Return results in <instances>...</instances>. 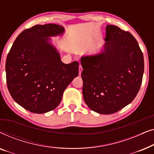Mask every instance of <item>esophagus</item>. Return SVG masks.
<instances>
[{
	"label": "esophagus",
	"instance_id": "1",
	"mask_svg": "<svg viewBox=\"0 0 154 154\" xmlns=\"http://www.w3.org/2000/svg\"><path fill=\"white\" fill-rule=\"evenodd\" d=\"M79 75H81V73H82V71H83V68H82V66H81V65H80L79 66Z\"/></svg>",
	"mask_w": 154,
	"mask_h": 154
}]
</instances>
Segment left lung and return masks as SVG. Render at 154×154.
Segmentation results:
<instances>
[{
    "label": "left lung",
    "instance_id": "1",
    "mask_svg": "<svg viewBox=\"0 0 154 154\" xmlns=\"http://www.w3.org/2000/svg\"><path fill=\"white\" fill-rule=\"evenodd\" d=\"M104 51L85 56L83 95L91 110L111 114L134 100L142 81L144 56L131 33L114 25H107Z\"/></svg>",
    "mask_w": 154,
    "mask_h": 154
}]
</instances>
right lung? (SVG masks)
I'll list each match as a JSON object with an SVG mask.
<instances>
[{
	"label": "right lung",
	"instance_id": "obj_1",
	"mask_svg": "<svg viewBox=\"0 0 154 154\" xmlns=\"http://www.w3.org/2000/svg\"><path fill=\"white\" fill-rule=\"evenodd\" d=\"M62 26L37 24L17 37L6 59V81L13 100L27 111L44 113L60 104L63 92L79 75V62L61 61L49 36L62 34Z\"/></svg>",
	"mask_w": 154,
	"mask_h": 154
}]
</instances>
